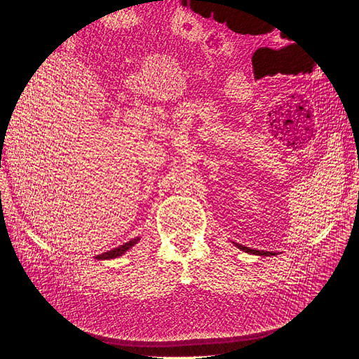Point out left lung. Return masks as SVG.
I'll return each instance as SVG.
<instances>
[{"label":"left lung","instance_id":"8db88e82","mask_svg":"<svg viewBox=\"0 0 359 359\" xmlns=\"http://www.w3.org/2000/svg\"><path fill=\"white\" fill-rule=\"evenodd\" d=\"M236 247L238 248H241L243 252H245V253H250V255H257V256H276V253H273V252H260V250H253V248H248V247H244V245H241V244H236Z\"/></svg>","mask_w":359,"mask_h":359}]
</instances>
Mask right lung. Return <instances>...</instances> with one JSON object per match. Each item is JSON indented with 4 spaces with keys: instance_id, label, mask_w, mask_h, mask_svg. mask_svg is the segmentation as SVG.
I'll return each instance as SVG.
<instances>
[{
    "instance_id": "1",
    "label": "right lung",
    "mask_w": 359,
    "mask_h": 359,
    "mask_svg": "<svg viewBox=\"0 0 359 359\" xmlns=\"http://www.w3.org/2000/svg\"><path fill=\"white\" fill-rule=\"evenodd\" d=\"M139 240H140V236H137V238H133V240H130V241L124 243L123 245H119V247H116V248H112V250H109V252H106V253H102V255H99V256H95V259H99V260L115 259V257H118V256L124 255V253L127 252V250L132 248L135 244H137V243H139Z\"/></svg>"
}]
</instances>
